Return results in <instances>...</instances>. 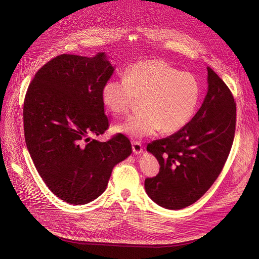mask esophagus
<instances>
[{
  "label": "esophagus",
  "instance_id": "34e87169",
  "mask_svg": "<svg viewBox=\"0 0 259 259\" xmlns=\"http://www.w3.org/2000/svg\"><path fill=\"white\" fill-rule=\"evenodd\" d=\"M132 150H133V152L135 154L142 153V151H143V145L140 142H138V141H133L132 142Z\"/></svg>",
  "mask_w": 259,
  "mask_h": 259
}]
</instances>
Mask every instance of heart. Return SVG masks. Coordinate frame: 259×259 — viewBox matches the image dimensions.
<instances>
[{
    "mask_svg": "<svg viewBox=\"0 0 259 259\" xmlns=\"http://www.w3.org/2000/svg\"><path fill=\"white\" fill-rule=\"evenodd\" d=\"M201 87L197 77L180 72L160 60L131 65L124 77L108 79L102 100L114 115H126L142 100L143 111L115 127L134 139L156 133H174L191 120L197 108Z\"/></svg>",
    "mask_w": 259,
    "mask_h": 259,
    "instance_id": "heart-1",
    "label": "heart"
}]
</instances>
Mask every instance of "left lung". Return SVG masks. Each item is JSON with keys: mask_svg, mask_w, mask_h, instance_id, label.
Segmentation results:
<instances>
[{"mask_svg": "<svg viewBox=\"0 0 259 259\" xmlns=\"http://www.w3.org/2000/svg\"><path fill=\"white\" fill-rule=\"evenodd\" d=\"M207 69L208 92L194 117L170 137L147 146L160 168L154 178L145 180V189L162 208L179 210L198 200L219 178L233 144V94L212 68Z\"/></svg>", "mask_w": 259, "mask_h": 259, "instance_id": "left-lung-1", "label": "left lung"}]
</instances>
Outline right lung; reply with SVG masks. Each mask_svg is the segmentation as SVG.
<instances>
[{
    "label": "right lung",
    "instance_id": "add662e5",
    "mask_svg": "<svg viewBox=\"0 0 259 259\" xmlns=\"http://www.w3.org/2000/svg\"><path fill=\"white\" fill-rule=\"evenodd\" d=\"M114 71L104 52L93 58L61 54L35 73L27 89L24 135L33 164L50 191L71 205H85L106 190L113 167L131 143L109 128L102 89Z\"/></svg>",
    "mask_w": 259,
    "mask_h": 259
}]
</instances>
